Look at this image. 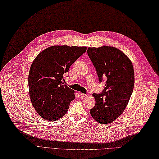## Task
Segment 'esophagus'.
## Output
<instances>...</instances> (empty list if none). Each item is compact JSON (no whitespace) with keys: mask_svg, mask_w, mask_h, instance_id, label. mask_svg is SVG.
<instances>
[{"mask_svg":"<svg viewBox=\"0 0 159 159\" xmlns=\"http://www.w3.org/2000/svg\"><path fill=\"white\" fill-rule=\"evenodd\" d=\"M87 94H84V93L80 94V97L82 98H85V97H87Z\"/></svg>","mask_w":159,"mask_h":159,"instance_id":"esophagus-1","label":"esophagus"}]
</instances>
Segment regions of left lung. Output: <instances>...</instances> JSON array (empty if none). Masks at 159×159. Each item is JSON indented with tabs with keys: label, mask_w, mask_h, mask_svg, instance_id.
<instances>
[{
	"label": "left lung",
	"mask_w": 159,
	"mask_h": 159,
	"mask_svg": "<svg viewBox=\"0 0 159 159\" xmlns=\"http://www.w3.org/2000/svg\"><path fill=\"white\" fill-rule=\"evenodd\" d=\"M87 54L100 82L106 80L103 91L93 94L96 104L90 115L98 122L109 124L122 115L129 101L134 83L133 66L127 56L115 47L89 48Z\"/></svg>",
	"instance_id": "1"
}]
</instances>
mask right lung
<instances>
[{"instance_id": "add662e5", "label": "right lung", "mask_w": 159, "mask_h": 159, "mask_svg": "<svg viewBox=\"0 0 159 159\" xmlns=\"http://www.w3.org/2000/svg\"><path fill=\"white\" fill-rule=\"evenodd\" d=\"M86 50L85 47L53 46L34 59L28 75L29 93L34 109L44 119L57 120L69 109L75 95L62 82L63 74Z\"/></svg>"}]
</instances>
